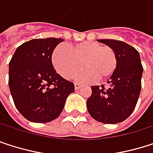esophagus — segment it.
I'll use <instances>...</instances> for the list:
<instances>
[{"mask_svg":"<svg viewBox=\"0 0 153 153\" xmlns=\"http://www.w3.org/2000/svg\"><path fill=\"white\" fill-rule=\"evenodd\" d=\"M74 85H75V89H76V90L79 89V88H80V87L82 86V85H81V84H79V83H76H76L74 84Z\"/></svg>","mask_w":153,"mask_h":153,"instance_id":"1","label":"esophagus"}]
</instances>
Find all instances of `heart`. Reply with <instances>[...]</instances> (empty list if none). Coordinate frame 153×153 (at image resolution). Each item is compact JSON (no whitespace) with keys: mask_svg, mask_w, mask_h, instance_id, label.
Segmentation results:
<instances>
[{"mask_svg":"<svg viewBox=\"0 0 153 153\" xmlns=\"http://www.w3.org/2000/svg\"><path fill=\"white\" fill-rule=\"evenodd\" d=\"M52 63L59 74L65 78L72 77L84 66L86 69L76 75L80 81L109 78L117 68V56L110 46L85 41L72 46L59 45L52 54Z\"/></svg>","mask_w":153,"mask_h":153,"instance_id":"1","label":"heart"}]
</instances>
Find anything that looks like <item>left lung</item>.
Returning a JSON list of instances; mask_svg holds the SVG:
<instances>
[{"mask_svg":"<svg viewBox=\"0 0 153 153\" xmlns=\"http://www.w3.org/2000/svg\"><path fill=\"white\" fill-rule=\"evenodd\" d=\"M110 46L117 56V68L110 77L108 88L92 86L87 99V110L95 120L104 124H117L126 120L134 111L141 92L143 66L139 52L122 41L100 39Z\"/></svg>","mask_w":153,"mask_h":153,"instance_id":"1","label":"left lung"}]
</instances>
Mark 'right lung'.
<instances>
[{
    "instance_id": "1",
    "label": "right lung",
    "mask_w": 153,
    "mask_h": 153,
    "mask_svg": "<svg viewBox=\"0 0 153 153\" xmlns=\"http://www.w3.org/2000/svg\"><path fill=\"white\" fill-rule=\"evenodd\" d=\"M60 38L30 40L19 46L9 64V86L18 111L27 120L47 123L56 119L68 96L75 91L73 83L59 75L51 55Z\"/></svg>"
}]
</instances>
